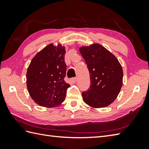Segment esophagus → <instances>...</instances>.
I'll use <instances>...</instances> for the list:
<instances>
[{
    "label": "esophagus",
    "mask_w": 149,
    "mask_h": 149,
    "mask_svg": "<svg viewBox=\"0 0 149 149\" xmlns=\"http://www.w3.org/2000/svg\"><path fill=\"white\" fill-rule=\"evenodd\" d=\"M71 81H72V83H75L77 82V77H73V78L71 79Z\"/></svg>",
    "instance_id": "34e87169"
}]
</instances>
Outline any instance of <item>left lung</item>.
I'll use <instances>...</instances> for the list:
<instances>
[{
    "instance_id": "obj_1",
    "label": "left lung",
    "mask_w": 149,
    "mask_h": 149,
    "mask_svg": "<svg viewBox=\"0 0 149 149\" xmlns=\"http://www.w3.org/2000/svg\"><path fill=\"white\" fill-rule=\"evenodd\" d=\"M90 75V86L82 93L84 102L93 108L108 106L114 102L123 84V70L118 60L100 44L81 47Z\"/></svg>"
}]
</instances>
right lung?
Wrapping results in <instances>:
<instances>
[{
  "mask_svg": "<svg viewBox=\"0 0 149 149\" xmlns=\"http://www.w3.org/2000/svg\"><path fill=\"white\" fill-rule=\"evenodd\" d=\"M65 53L61 44L50 43L31 60L26 74L27 87L31 97L41 106L54 107L65 99L70 87L64 80Z\"/></svg>",
  "mask_w": 149,
  "mask_h": 149,
  "instance_id": "right-lung-1",
  "label": "right lung"
}]
</instances>
